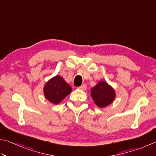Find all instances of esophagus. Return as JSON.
I'll return each instance as SVG.
<instances>
[{
  "label": "esophagus",
  "mask_w": 156,
  "mask_h": 156,
  "mask_svg": "<svg viewBox=\"0 0 156 156\" xmlns=\"http://www.w3.org/2000/svg\"><path fill=\"white\" fill-rule=\"evenodd\" d=\"M78 89H80L82 91H85L87 89V85L86 84H82L80 87H79Z\"/></svg>",
  "instance_id": "34e87169"
}]
</instances>
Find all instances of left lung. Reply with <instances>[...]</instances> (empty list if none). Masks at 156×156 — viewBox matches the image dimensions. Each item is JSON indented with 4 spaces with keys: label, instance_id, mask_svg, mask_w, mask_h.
Masks as SVG:
<instances>
[{
    "label": "left lung",
    "instance_id": "obj_1",
    "mask_svg": "<svg viewBox=\"0 0 156 156\" xmlns=\"http://www.w3.org/2000/svg\"><path fill=\"white\" fill-rule=\"evenodd\" d=\"M91 96L98 107L104 108L115 100V91L106 81L100 80L91 89Z\"/></svg>",
    "mask_w": 156,
    "mask_h": 156
}]
</instances>
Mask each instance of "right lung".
<instances>
[{"instance_id":"right-lung-1","label":"right lung","mask_w":156,"mask_h":156,"mask_svg":"<svg viewBox=\"0 0 156 156\" xmlns=\"http://www.w3.org/2000/svg\"><path fill=\"white\" fill-rule=\"evenodd\" d=\"M72 91L62 76L56 75L47 82L43 88L44 97L51 103L59 104Z\"/></svg>"}]
</instances>
